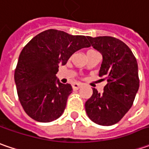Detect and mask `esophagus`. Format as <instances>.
Segmentation results:
<instances>
[{"label":"esophagus","instance_id":"obj_1","mask_svg":"<svg viewBox=\"0 0 149 149\" xmlns=\"http://www.w3.org/2000/svg\"><path fill=\"white\" fill-rule=\"evenodd\" d=\"M82 86V84L80 83H75V84H72V87H73V89H74V90H76V89H79L80 87Z\"/></svg>","mask_w":149,"mask_h":149}]
</instances>
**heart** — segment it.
Segmentation results:
<instances>
[{
	"label": "heart",
	"instance_id": "1",
	"mask_svg": "<svg viewBox=\"0 0 149 149\" xmlns=\"http://www.w3.org/2000/svg\"><path fill=\"white\" fill-rule=\"evenodd\" d=\"M91 50H93V49H91ZM89 51H90V50H89Z\"/></svg>",
	"mask_w": 149,
	"mask_h": 149
}]
</instances>
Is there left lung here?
Returning <instances> with one entry per match:
<instances>
[{"label": "left lung", "instance_id": "8db88e82", "mask_svg": "<svg viewBox=\"0 0 149 149\" xmlns=\"http://www.w3.org/2000/svg\"><path fill=\"white\" fill-rule=\"evenodd\" d=\"M91 45L103 56L100 77L107 80L104 92L93 89L85 103L88 117L94 123L110 126L117 123L133 105L139 88L138 63L129 46L111 36H88Z\"/></svg>", "mask_w": 149, "mask_h": 149}]
</instances>
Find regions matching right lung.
<instances>
[{
  "instance_id": "obj_1",
  "label": "right lung",
  "mask_w": 149,
  "mask_h": 149,
  "mask_svg": "<svg viewBox=\"0 0 149 149\" xmlns=\"http://www.w3.org/2000/svg\"><path fill=\"white\" fill-rule=\"evenodd\" d=\"M87 38L50 29L38 34L21 50L15 83L20 104L31 118L48 123L62 115L73 89L55 74L74 52L90 46Z\"/></svg>"
}]
</instances>
